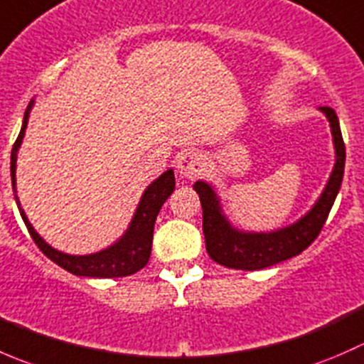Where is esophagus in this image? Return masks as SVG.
Returning <instances> with one entry per match:
<instances>
[{"mask_svg":"<svg viewBox=\"0 0 364 364\" xmlns=\"http://www.w3.org/2000/svg\"><path fill=\"white\" fill-rule=\"evenodd\" d=\"M176 168L181 176L185 178L193 179L203 172L204 168V161L203 156L196 151H183L179 153L178 159H176Z\"/></svg>","mask_w":364,"mask_h":364,"instance_id":"34e87169","label":"esophagus"}]
</instances>
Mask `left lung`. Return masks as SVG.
Masks as SVG:
<instances>
[{
    "label": "left lung",
    "instance_id": "8db88e82",
    "mask_svg": "<svg viewBox=\"0 0 364 364\" xmlns=\"http://www.w3.org/2000/svg\"><path fill=\"white\" fill-rule=\"evenodd\" d=\"M331 124L333 142H335L336 161L324 192L314 208L301 220L285 229L274 232H243L227 222L220 208L218 196L211 185L197 181L193 185L203 204V230L205 237V250L215 262L232 269L255 271L287 260L306 250L315 237L321 234L329 211L335 204L336 196L343 179L345 144L341 137L338 116L331 107H321Z\"/></svg>",
    "mask_w": 364,
    "mask_h": 364
}]
</instances>
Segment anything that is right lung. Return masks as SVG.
Masks as SVG:
<instances>
[{"label":"right lung","mask_w":364,"mask_h":364,"mask_svg":"<svg viewBox=\"0 0 364 364\" xmlns=\"http://www.w3.org/2000/svg\"><path fill=\"white\" fill-rule=\"evenodd\" d=\"M31 104L28 105L24 112L23 128L19 132V137L14 142L12 156H10V174H12V186H14V196H16L17 208H19L21 216H23L26 227H28L29 234H31L33 241L36 247L42 250L43 255L49 257L53 262L58 266L67 269L68 273L77 274V277H90V278H119V277H130V274L137 273L139 269L148 264L149 255H151V243H153V229H155V220L159 216L161 205L168 199L172 192H174L176 179L172 168L160 176L159 179L151 183L142 193L141 203L137 205L134 218H132L130 227L127 232L121 236L117 243L112 247L105 248V250L90 253V255H68L60 250H54L53 247L46 243L42 237L38 236L33 225L29 223L28 216H26L24 209L21 208L19 199H17V190H16V167H17V151L23 142L26 127H28V117L29 111H31Z\"/></svg>","instance_id":"right-lung-1"}]
</instances>
